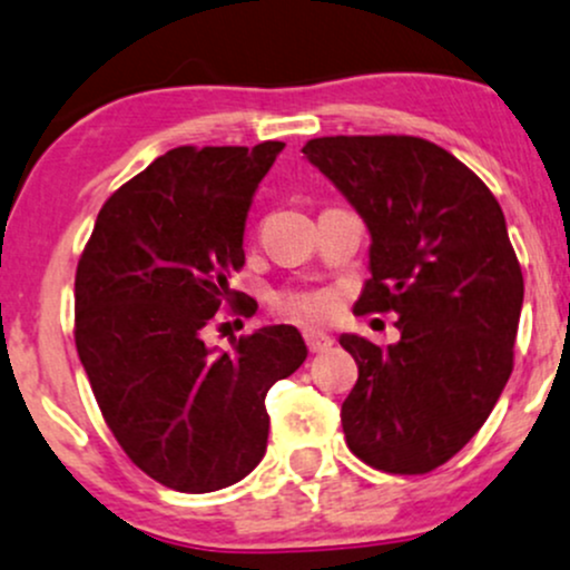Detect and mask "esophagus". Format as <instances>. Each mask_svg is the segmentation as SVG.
Segmentation results:
<instances>
[{
    "label": "esophagus",
    "instance_id": "esophagus-1",
    "mask_svg": "<svg viewBox=\"0 0 570 570\" xmlns=\"http://www.w3.org/2000/svg\"><path fill=\"white\" fill-rule=\"evenodd\" d=\"M303 337H305V345L311 353H322L326 348H332V343H335V340H332L322 330H305Z\"/></svg>",
    "mask_w": 570,
    "mask_h": 570
}]
</instances>
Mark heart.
Here are the masks:
<instances>
[{"instance_id":"obj_1","label":"heart","mask_w":570,"mask_h":570,"mask_svg":"<svg viewBox=\"0 0 570 570\" xmlns=\"http://www.w3.org/2000/svg\"><path fill=\"white\" fill-rule=\"evenodd\" d=\"M276 311L292 322H318L332 313V297L326 292H281Z\"/></svg>"}]
</instances>
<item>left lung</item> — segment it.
<instances>
[{"label":"left lung","instance_id":"1","mask_svg":"<svg viewBox=\"0 0 570 570\" xmlns=\"http://www.w3.org/2000/svg\"><path fill=\"white\" fill-rule=\"evenodd\" d=\"M305 158L367 222L356 313H396V345H340L358 381L340 410L351 453L426 474L480 431L514 367L522 271L499 200L472 168L417 136H322Z\"/></svg>","mask_w":570,"mask_h":570}]
</instances>
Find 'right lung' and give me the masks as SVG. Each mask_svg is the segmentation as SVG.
<instances>
[{"label":"right lung","instance_id":"right-lung-1","mask_svg":"<svg viewBox=\"0 0 570 570\" xmlns=\"http://www.w3.org/2000/svg\"><path fill=\"white\" fill-rule=\"evenodd\" d=\"M284 141L176 147L101 206L75 276V343L104 421L144 474L179 493L227 488L263 461L265 396L305 362L294 326H263L214 353L222 305L252 316L227 278Z\"/></svg>","mask_w":570,"mask_h":570}]
</instances>
